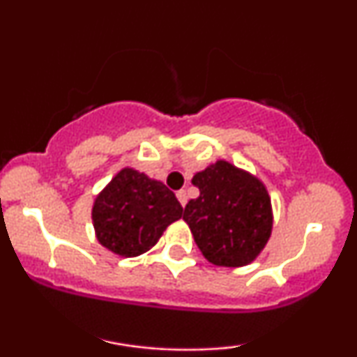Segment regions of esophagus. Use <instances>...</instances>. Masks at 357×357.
Masks as SVG:
<instances>
[{"instance_id":"1","label":"esophagus","mask_w":357,"mask_h":357,"mask_svg":"<svg viewBox=\"0 0 357 357\" xmlns=\"http://www.w3.org/2000/svg\"><path fill=\"white\" fill-rule=\"evenodd\" d=\"M176 196H178L179 203H181L183 206H184V204H186V202H188V195H186V191H184V190H179L178 192H176Z\"/></svg>"}]
</instances>
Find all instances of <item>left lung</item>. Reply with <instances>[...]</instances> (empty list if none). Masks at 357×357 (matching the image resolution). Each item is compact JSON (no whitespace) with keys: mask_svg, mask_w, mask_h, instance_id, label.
Segmentation results:
<instances>
[{"mask_svg":"<svg viewBox=\"0 0 357 357\" xmlns=\"http://www.w3.org/2000/svg\"><path fill=\"white\" fill-rule=\"evenodd\" d=\"M199 190L184 208L196 245L211 264L243 267L258 257L272 233V206L260 179L227 161L192 176Z\"/></svg>","mask_w":357,"mask_h":357,"instance_id":"8db88e82","label":"left lung"}]
</instances>
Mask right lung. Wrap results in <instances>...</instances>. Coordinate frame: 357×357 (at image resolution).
<instances>
[{"instance_id":"add662e5","label":"right lung","mask_w":357,"mask_h":357,"mask_svg":"<svg viewBox=\"0 0 357 357\" xmlns=\"http://www.w3.org/2000/svg\"><path fill=\"white\" fill-rule=\"evenodd\" d=\"M181 216V204L166 184L130 167L112 178L92 208L97 240L122 257H137L153 248Z\"/></svg>"}]
</instances>
